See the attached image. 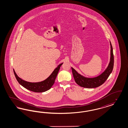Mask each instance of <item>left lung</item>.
I'll return each instance as SVG.
<instances>
[{
	"label": "left lung",
	"mask_w": 128,
	"mask_h": 128,
	"mask_svg": "<svg viewBox=\"0 0 128 128\" xmlns=\"http://www.w3.org/2000/svg\"><path fill=\"white\" fill-rule=\"evenodd\" d=\"M110 60L108 66L100 75L94 78L86 77L78 73L76 71L71 67L73 77L75 82L80 86L87 88H96L104 84L110 73H112L114 65V57L113 48L110 42Z\"/></svg>",
	"instance_id": "1"
}]
</instances>
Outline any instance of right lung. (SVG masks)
<instances>
[{
  "label": "right lung",
  "instance_id": "add662e5",
  "mask_svg": "<svg viewBox=\"0 0 128 128\" xmlns=\"http://www.w3.org/2000/svg\"><path fill=\"white\" fill-rule=\"evenodd\" d=\"M63 63H62L59 64L48 78L44 81L39 82L32 83L27 82L19 78L16 74L14 70H13L14 72L18 83L21 86H22L24 88L34 92L42 93L48 91L52 87L55 82V80L60 69V66Z\"/></svg>",
  "mask_w": 128,
  "mask_h": 128
}]
</instances>
